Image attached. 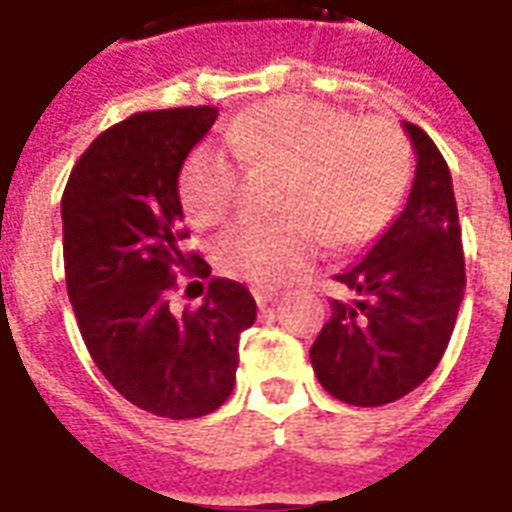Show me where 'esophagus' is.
<instances>
[{"label": "esophagus", "mask_w": 512, "mask_h": 512, "mask_svg": "<svg viewBox=\"0 0 512 512\" xmlns=\"http://www.w3.org/2000/svg\"><path fill=\"white\" fill-rule=\"evenodd\" d=\"M252 293H255V301H257V307L260 310H266V307H271L274 301H277V290H271V288H252Z\"/></svg>", "instance_id": "34e87169"}]
</instances>
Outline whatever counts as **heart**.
I'll return each instance as SVG.
<instances>
[{
  "mask_svg": "<svg viewBox=\"0 0 512 512\" xmlns=\"http://www.w3.org/2000/svg\"><path fill=\"white\" fill-rule=\"evenodd\" d=\"M224 142L252 167L285 169L279 219H241L216 241V260L233 277L274 285L321 252L323 238L356 246L395 216L411 178V150L386 117H356L312 98L252 106L224 128ZM180 200L197 224L233 211L241 175L219 147H197L180 169Z\"/></svg>",
  "mask_w": 512,
  "mask_h": 512,
  "instance_id": "b5f03b06",
  "label": "heart"
}]
</instances>
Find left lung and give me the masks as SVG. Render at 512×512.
Wrapping results in <instances>:
<instances>
[{
  "label": "left lung",
  "mask_w": 512,
  "mask_h": 512,
  "mask_svg": "<svg viewBox=\"0 0 512 512\" xmlns=\"http://www.w3.org/2000/svg\"><path fill=\"white\" fill-rule=\"evenodd\" d=\"M417 153L406 208L356 266L354 290L310 348L321 386L351 406H386L436 370L466 288L458 205L447 161L425 131L403 123Z\"/></svg>",
  "instance_id": "1"
}]
</instances>
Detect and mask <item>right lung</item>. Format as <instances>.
<instances>
[{
  "label": "right lung",
  "instance_id": "obj_1",
  "mask_svg": "<svg viewBox=\"0 0 512 512\" xmlns=\"http://www.w3.org/2000/svg\"><path fill=\"white\" fill-rule=\"evenodd\" d=\"M219 109L136 112L106 128L76 161L62 194L68 299L98 370L128 403L156 417L194 419L235 386L238 340L257 318L252 293L211 279L197 310L169 307L178 268L208 277L186 255L178 178Z\"/></svg>",
  "mask_w": 512,
  "mask_h": 512
}]
</instances>
